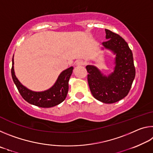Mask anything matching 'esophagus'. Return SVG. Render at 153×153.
Wrapping results in <instances>:
<instances>
[{
    "label": "esophagus",
    "instance_id": "1",
    "mask_svg": "<svg viewBox=\"0 0 153 153\" xmlns=\"http://www.w3.org/2000/svg\"><path fill=\"white\" fill-rule=\"evenodd\" d=\"M76 65H83L85 64V62L83 61V60H81V59H79V60H77L76 61Z\"/></svg>",
    "mask_w": 153,
    "mask_h": 153
}]
</instances>
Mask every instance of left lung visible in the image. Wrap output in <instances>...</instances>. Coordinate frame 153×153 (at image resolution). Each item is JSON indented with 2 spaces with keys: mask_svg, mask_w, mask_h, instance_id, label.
I'll return each instance as SVG.
<instances>
[{
  "mask_svg": "<svg viewBox=\"0 0 153 153\" xmlns=\"http://www.w3.org/2000/svg\"><path fill=\"white\" fill-rule=\"evenodd\" d=\"M107 41L102 42V49H107L115 55L113 71L108 76L97 67L86 66L88 82L93 97L99 101L111 104L128 95L134 78L136 70L133 54L125 40L111 31L105 29Z\"/></svg>",
  "mask_w": 153,
  "mask_h": 153,
  "instance_id": "8db88e82",
  "label": "left lung"
}]
</instances>
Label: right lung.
<instances>
[{
  "label": "right lung",
  "mask_w": 153,
  "mask_h": 153,
  "mask_svg": "<svg viewBox=\"0 0 153 153\" xmlns=\"http://www.w3.org/2000/svg\"><path fill=\"white\" fill-rule=\"evenodd\" d=\"M13 56L12 59V78L20 94L25 100L37 107L50 108L58 105L65 99L69 90V80L73 72V67L62 71L55 84L50 88L45 91L36 92L24 86L15 76Z\"/></svg>",
  "instance_id": "add662e5"
}]
</instances>
